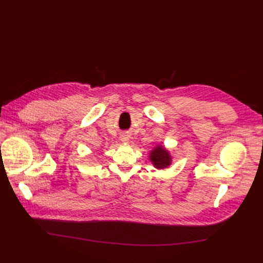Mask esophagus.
<instances>
[{"instance_id":"1","label":"esophagus","mask_w":263,"mask_h":263,"mask_svg":"<svg viewBox=\"0 0 263 263\" xmlns=\"http://www.w3.org/2000/svg\"><path fill=\"white\" fill-rule=\"evenodd\" d=\"M121 139H122L123 141H127L129 138H128V136H127V135H123V136L121 137Z\"/></svg>"}]
</instances>
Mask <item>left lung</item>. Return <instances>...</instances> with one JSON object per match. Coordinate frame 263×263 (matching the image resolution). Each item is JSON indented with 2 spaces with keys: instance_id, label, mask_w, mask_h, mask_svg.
I'll use <instances>...</instances> for the list:
<instances>
[{
  "instance_id": "8db88e82",
  "label": "left lung",
  "mask_w": 263,
  "mask_h": 263,
  "mask_svg": "<svg viewBox=\"0 0 263 263\" xmlns=\"http://www.w3.org/2000/svg\"><path fill=\"white\" fill-rule=\"evenodd\" d=\"M151 160L157 168H165L171 164V156L162 146H157L151 152Z\"/></svg>"
}]
</instances>
